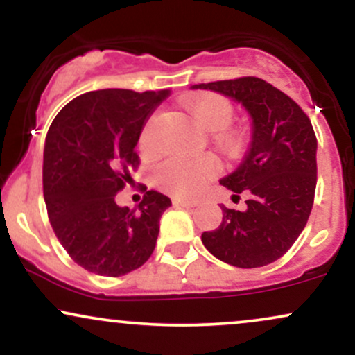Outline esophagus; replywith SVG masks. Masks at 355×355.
<instances>
[{
    "mask_svg": "<svg viewBox=\"0 0 355 355\" xmlns=\"http://www.w3.org/2000/svg\"><path fill=\"white\" fill-rule=\"evenodd\" d=\"M173 205L183 207V209H191V207L197 205V202H193V200H185V198H175Z\"/></svg>",
    "mask_w": 355,
    "mask_h": 355,
    "instance_id": "1",
    "label": "esophagus"
}]
</instances>
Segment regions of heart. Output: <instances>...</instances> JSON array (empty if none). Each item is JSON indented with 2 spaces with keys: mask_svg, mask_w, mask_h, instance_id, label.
Masks as SVG:
<instances>
[{
  "mask_svg": "<svg viewBox=\"0 0 355 355\" xmlns=\"http://www.w3.org/2000/svg\"><path fill=\"white\" fill-rule=\"evenodd\" d=\"M191 118L205 132H222L234 120V107L227 98L220 95H203L187 105ZM153 118L146 121L140 135V145L146 148L150 145ZM217 162L210 155L185 157L178 155L165 160L155 168V182L162 190L177 197H193L217 175Z\"/></svg>",
  "mask_w": 355,
  "mask_h": 355,
  "instance_id": "heart-1",
  "label": "heart"
}]
</instances>
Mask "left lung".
Masks as SVG:
<instances>
[{"label": "left lung", "mask_w": 355, "mask_h": 355, "mask_svg": "<svg viewBox=\"0 0 355 355\" xmlns=\"http://www.w3.org/2000/svg\"><path fill=\"white\" fill-rule=\"evenodd\" d=\"M232 98L247 110L252 138L245 157L220 185L250 193L243 211L222 205L218 229L203 232L211 255L240 268L263 267L280 259L311 215L317 183V138L312 123L291 96L266 80H237L193 85Z\"/></svg>", "instance_id": "obj_1"}]
</instances>
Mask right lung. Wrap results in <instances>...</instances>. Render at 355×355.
I'll use <instances>...</instances> for the list:
<instances>
[{
    "label": "right lung",
    "mask_w": 355,
    "mask_h": 355,
    "mask_svg": "<svg viewBox=\"0 0 355 355\" xmlns=\"http://www.w3.org/2000/svg\"><path fill=\"white\" fill-rule=\"evenodd\" d=\"M170 89L137 93L107 88L64 105L48 130L43 155V195L60 243L85 270L120 277L152 255L162 214L172 205L148 190L138 209L116 205L132 182L141 130Z\"/></svg>",
    "instance_id": "right-lung-1"
}]
</instances>
